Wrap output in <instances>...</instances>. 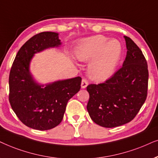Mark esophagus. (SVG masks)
I'll return each mask as SVG.
<instances>
[{
	"label": "esophagus",
	"instance_id": "esophagus-1",
	"mask_svg": "<svg viewBox=\"0 0 158 158\" xmlns=\"http://www.w3.org/2000/svg\"><path fill=\"white\" fill-rule=\"evenodd\" d=\"M87 85H88V81H87V79H83L82 81H81V88H86Z\"/></svg>",
	"mask_w": 158,
	"mask_h": 158
}]
</instances>
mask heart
<instances>
[{"label":"heart","mask_w":158,"mask_h":158,"mask_svg":"<svg viewBox=\"0 0 158 158\" xmlns=\"http://www.w3.org/2000/svg\"><path fill=\"white\" fill-rule=\"evenodd\" d=\"M122 47L117 39L98 35L81 40L77 45L74 55L78 60L90 61L88 74L95 81H103L114 72L121 57Z\"/></svg>","instance_id":"obj_1"}]
</instances>
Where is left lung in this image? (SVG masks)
Here are the masks:
<instances>
[{
  "mask_svg": "<svg viewBox=\"0 0 158 158\" xmlns=\"http://www.w3.org/2000/svg\"><path fill=\"white\" fill-rule=\"evenodd\" d=\"M127 55L123 67L105 82L87 87L89 99L87 109L94 123L114 127L131 122L147 96V63L139 47L124 36Z\"/></svg>",
  "mask_w": 158,
  "mask_h": 158,
  "instance_id": "1",
  "label": "left lung"
}]
</instances>
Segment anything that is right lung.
<instances>
[{"instance_id":"right-lung-1","label":"right lung","mask_w":158,"mask_h":158,"mask_svg":"<svg viewBox=\"0 0 158 158\" xmlns=\"http://www.w3.org/2000/svg\"><path fill=\"white\" fill-rule=\"evenodd\" d=\"M60 44L58 33L55 32L35 35L18 51L10 71V104L19 120L33 129L47 131L57 126L68 101L80 90V77L44 85L37 83L30 72L34 54Z\"/></svg>"}]
</instances>
